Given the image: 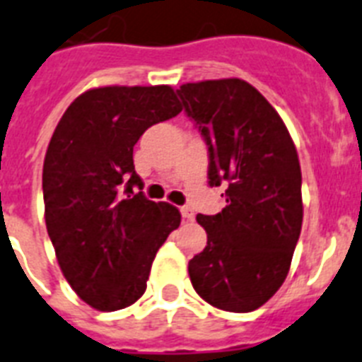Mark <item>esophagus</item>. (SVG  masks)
Returning <instances> with one entry per match:
<instances>
[{
	"mask_svg": "<svg viewBox=\"0 0 362 362\" xmlns=\"http://www.w3.org/2000/svg\"><path fill=\"white\" fill-rule=\"evenodd\" d=\"M180 214H182V218H184V221H193V218H195V211H193L189 206H184V208H180Z\"/></svg>",
	"mask_w": 362,
	"mask_h": 362,
	"instance_id": "esophagus-1",
	"label": "esophagus"
}]
</instances>
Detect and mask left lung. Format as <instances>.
Wrapping results in <instances>:
<instances>
[{"label": "left lung", "instance_id": "obj_1", "mask_svg": "<svg viewBox=\"0 0 362 362\" xmlns=\"http://www.w3.org/2000/svg\"><path fill=\"white\" fill-rule=\"evenodd\" d=\"M208 147L209 187H224L217 215H197L208 245L189 261L191 284L214 308H261L287 278L302 230V171L278 112L241 78L176 90Z\"/></svg>", "mask_w": 362, "mask_h": 362}]
</instances>
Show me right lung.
<instances>
[{"instance_id":"obj_1","label":"right lung","mask_w":362,"mask_h":362,"mask_svg":"<svg viewBox=\"0 0 362 362\" xmlns=\"http://www.w3.org/2000/svg\"><path fill=\"white\" fill-rule=\"evenodd\" d=\"M182 112L169 86H106L64 112L44 160L45 226L71 289L99 311L129 308L147 289L158 248L180 211L144 195L134 145Z\"/></svg>"}]
</instances>
